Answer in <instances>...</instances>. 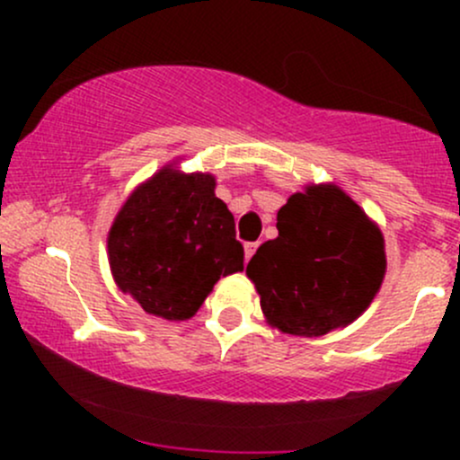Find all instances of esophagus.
<instances>
[{"label": "esophagus", "mask_w": 460, "mask_h": 460, "mask_svg": "<svg viewBox=\"0 0 460 460\" xmlns=\"http://www.w3.org/2000/svg\"><path fill=\"white\" fill-rule=\"evenodd\" d=\"M257 251V242H246V244H244V252H246V261L248 260H251V257H252V252H255Z\"/></svg>", "instance_id": "1"}]
</instances>
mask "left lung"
Segmentation results:
<instances>
[{"label": "left lung", "instance_id": "obj_1", "mask_svg": "<svg viewBox=\"0 0 460 460\" xmlns=\"http://www.w3.org/2000/svg\"><path fill=\"white\" fill-rule=\"evenodd\" d=\"M277 229L246 266L270 324L315 337L367 309L387 261L381 231L355 200L335 186L307 188L279 209Z\"/></svg>", "mask_w": 460, "mask_h": 460}]
</instances>
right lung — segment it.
I'll return each mask as SVG.
<instances>
[{"mask_svg":"<svg viewBox=\"0 0 460 460\" xmlns=\"http://www.w3.org/2000/svg\"><path fill=\"white\" fill-rule=\"evenodd\" d=\"M212 175L164 168L120 208L108 237L110 268L151 315L186 320L214 283L244 268L235 223Z\"/></svg>","mask_w":460,"mask_h":460,"instance_id":"1","label":"right lung"}]
</instances>
